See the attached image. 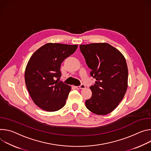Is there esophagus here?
Wrapping results in <instances>:
<instances>
[{"mask_svg":"<svg viewBox=\"0 0 151 151\" xmlns=\"http://www.w3.org/2000/svg\"><path fill=\"white\" fill-rule=\"evenodd\" d=\"M75 88L77 89H85L86 88V86L83 84H81L80 86H75Z\"/></svg>","mask_w":151,"mask_h":151,"instance_id":"34e87169","label":"esophagus"}]
</instances>
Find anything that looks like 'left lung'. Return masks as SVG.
Segmentation results:
<instances>
[{
  "mask_svg": "<svg viewBox=\"0 0 151 151\" xmlns=\"http://www.w3.org/2000/svg\"><path fill=\"white\" fill-rule=\"evenodd\" d=\"M86 64L92 70L90 75L96 79L90 89L86 108L98 115L110 113L123 99L128 87V67L123 55L107 43L80 45Z\"/></svg>",
  "mask_w": 151,
  "mask_h": 151,
  "instance_id": "1",
  "label": "left lung"
}]
</instances>
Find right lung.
Instances as JSON below:
<instances>
[{
  "mask_svg": "<svg viewBox=\"0 0 151 151\" xmlns=\"http://www.w3.org/2000/svg\"><path fill=\"white\" fill-rule=\"evenodd\" d=\"M77 45L47 43L32 55L26 66V88L33 102L41 109H62L71 87L60 80L62 62L76 50Z\"/></svg>",
  "mask_w": 151,
  "mask_h": 151,
  "instance_id": "right-lung-1",
  "label": "right lung"
}]
</instances>
